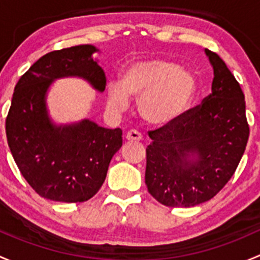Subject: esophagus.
<instances>
[{
  "instance_id": "34e87169",
  "label": "esophagus",
  "mask_w": 260,
  "mask_h": 260,
  "mask_svg": "<svg viewBox=\"0 0 260 260\" xmlns=\"http://www.w3.org/2000/svg\"><path fill=\"white\" fill-rule=\"evenodd\" d=\"M141 139H143V136H141V134L136 130H130L129 133L126 134L127 141H141Z\"/></svg>"
}]
</instances>
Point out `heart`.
<instances>
[{"mask_svg":"<svg viewBox=\"0 0 260 260\" xmlns=\"http://www.w3.org/2000/svg\"><path fill=\"white\" fill-rule=\"evenodd\" d=\"M198 84L180 63L165 57L133 61L124 66L119 84L108 87V106L121 112L129 98L139 99L140 115L149 124L167 126L180 119L197 95Z\"/></svg>","mask_w":260,"mask_h":260,"instance_id":"1","label":"heart"}]
</instances>
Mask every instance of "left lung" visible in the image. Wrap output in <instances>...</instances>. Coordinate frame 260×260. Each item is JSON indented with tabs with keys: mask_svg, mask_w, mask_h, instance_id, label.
<instances>
[{
	"mask_svg": "<svg viewBox=\"0 0 260 260\" xmlns=\"http://www.w3.org/2000/svg\"><path fill=\"white\" fill-rule=\"evenodd\" d=\"M211 93L173 124L149 131L145 184L162 205L190 208L215 197L230 180L249 138L244 93L225 62L205 49Z\"/></svg>",
	"mask_w": 260,
	"mask_h": 260,
	"instance_id": "1",
	"label": "left lung"
}]
</instances>
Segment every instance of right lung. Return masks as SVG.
I'll return each instance as SVG.
<instances>
[{
    "label": "right lung",
    "mask_w": 260,
    "mask_h": 260,
    "mask_svg": "<svg viewBox=\"0 0 260 260\" xmlns=\"http://www.w3.org/2000/svg\"><path fill=\"white\" fill-rule=\"evenodd\" d=\"M92 45L51 51L18 80L6 117L7 143L18 169L40 197L81 203L104 184L112 156L122 145L121 129H105L90 120L70 125L51 121L46 93L56 79L77 76L99 92L105 72L92 58Z\"/></svg>",
    "instance_id": "add662e5"
}]
</instances>
